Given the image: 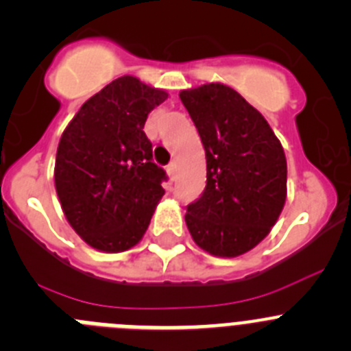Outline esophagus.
Wrapping results in <instances>:
<instances>
[{"mask_svg": "<svg viewBox=\"0 0 351 351\" xmlns=\"http://www.w3.org/2000/svg\"><path fill=\"white\" fill-rule=\"evenodd\" d=\"M166 171H168L169 180H175V176H176V162H171V165H168Z\"/></svg>", "mask_w": 351, "mask_h": 351, "instance_id": "esophagus-1", "label": "esophagus"}]
</instances>
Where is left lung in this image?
Instances as JSON below:
<instances>
[{
    "label": "left lung",
    "instance_id": "1",
    "mask_svg": "<svg viewBox=\"0 0 351 351\" xmlns=\"http://www.w3.org/2000/svg\"><path fill=\"white\" fill-rule=\"evenodd\" d=\"M206 152V189L186 208L195 244L218 258L256 247L287 195L286 154L260 110L221 83L180 91Z\"/></svg>",
    "mask_w": 351,
    "mask_h": 351
}]
</instances>
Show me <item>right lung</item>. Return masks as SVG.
Returning <instances> with one entry per match:
<instances>
[{
	"label": "right lung",
	"instance_id": "add662e5",
	"mask_svg": "<svg viewBox=\"0 0 351 351\" xmlns=\"http://www.w3.org/2000/svg\"><path fill=\"white\" fill-rule=\"evenodd\" d=\"M166 98L138 77H117L88 98L62 133L55 189L69 225L93 250L128 251L149 228L166 173L152 162L143 126Z\"/></svg>",
	"mask_w": 351,
	"mask_h": 351
}]
</instances>
